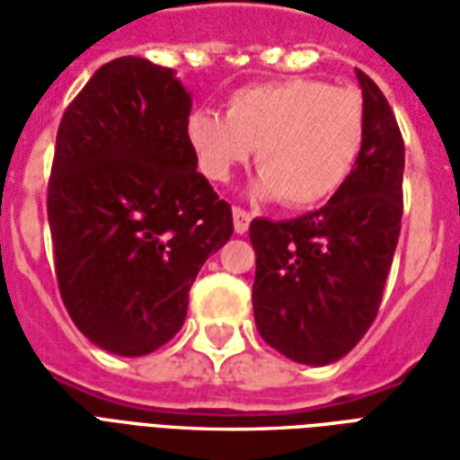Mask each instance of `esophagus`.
I'll return each mask as SVG.
<instances>
[{
  "instance_id": "esophagus-1",
  "label": "esophagus",
  "mask_w": 460,
  "mask_h": 460,
  "mask_svg": "<svg viewBox=\"0 0 460 460\" xmlns=\"http://www.w3.org/2000/svg\"><path fill=\"white\" fill-rule=\"evenodd\" d=\"M251 224V214L246 209H241V207H234V229L236 234H246L249 231Z\"/></svg>"
}]
</instances>
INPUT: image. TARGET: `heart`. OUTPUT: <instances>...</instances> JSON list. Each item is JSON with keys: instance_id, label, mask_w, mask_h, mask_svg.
I'll use <instances>...</instances> for the list:
<instances>
[{"instance_id": "b5f03b06", "label": "heart", "mask_w": 460, "mask_h": 460, "mask_svg": "<svg viewBox=\"0 0 460 460\" xmlns=\"http://www.w3.org/2000/svg\"><path fill=\"white\" fill-rule=\"evenodd\" d=\"M199 170L229 181L256 147L259 197L310 209L335 197L362 157L367 118L355 88L315 78H286L231 93L226 115L194 111L184 125Z\"/></svg>"}]
</instances>
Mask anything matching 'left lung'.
<instances>
[{"label": "left lung", "instance_id": "obj_1", "mask_svg": "<svg viewBox=\"0 0 460 460\" xmlns=\"http://www.w3.org/2000/svg\"><path fill=\"white\" fill-rule=\"evenodd\" d=\"M365 103L362 157L323 209L290 221L253 219V318L293 362L325 367L365 338L402 229L404 140L376 84L355 71Z\"/></svg>", "mask_w": 460, "mask_h": 460}]
</instances>
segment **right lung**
Returning <instances> with one entry per match:
<instances>
[{
    "mask_svg": "<svg viewBox=\"0 0 460 460\" xmlns=\"http://www.w3.org/2000/svg\"><path fill=\"white\" fill-rule=\"evenodd\" d=\"M191 93L140 56L101 66L66 108L49 180L58 290L101 349L142 357L187 318L197 273L231 239L187 142Z\"/></svg>",
    "mask_w": 460,
    "mask_h": 460,
    "instance_id": "add662e5",
    "label": "right lung"
}]
</instances>
